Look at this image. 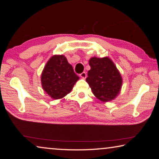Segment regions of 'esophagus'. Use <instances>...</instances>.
<instances>
[{"label": "esophagus", "instance_id": "34e87169", "mask_svg": "<svg viewBox=\"0 0 159 159\" xmlns=\"http://www.w3.org/2000/svg\"><path fill=\"white\" fill-rule=\"evenodd\" d=\"M80 77H82V78H84V79H85L86 78V72H82V73H81L80 74Z\"/></svg>", "mask_w": 159, "mask_h": 159}]
</instances>
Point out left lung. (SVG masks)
Returning <instances> with one entry per match:
<instances>
[{
	"label": "left lung",
	"mask_w": 159,
	"mask_h": 159,
	"mask_svg": "<svg viewBox=\"0 0 159 159\" xmlns=\"http://www.w3.org/2000/svg\"><path fill=\"white\" fill-rule=\"evenodd\" d=\"M90 70L86 81L93 93L103 102L110 101L118 96L121 90L122 79L114 63L108 57L90 59Z\"/></svg>",
	"instance_id": "left-lung-1"
}]
</instances>
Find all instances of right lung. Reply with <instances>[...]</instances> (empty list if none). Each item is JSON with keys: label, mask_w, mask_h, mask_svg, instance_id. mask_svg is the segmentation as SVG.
Listing matches in <instances>:
<instances>
[{"label": "right lung", "mask_w": 159, "mask_h": 159, "mask_svg": "<svg viewBox=\"0 0 159 159\" xmlns=\"http://www.w3.org/2000/svg\"><path fill=\"white\" fill-rule=\"evenodd\" d=\"M43 89L51 98L59 99L69 94L80 77L63 55L52 56L41 74Z\"/></svg>", "instance_id": "1"}]
</instances>
